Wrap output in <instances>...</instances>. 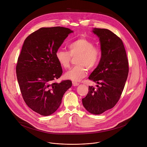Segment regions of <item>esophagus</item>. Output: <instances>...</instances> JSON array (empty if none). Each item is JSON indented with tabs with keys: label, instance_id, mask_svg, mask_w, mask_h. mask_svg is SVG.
Wrapping results in <instances>:
<instances>
[{
	"label": "esophagus",
	"instance_id": "esophagus-1",
	"mask_svg": "<svg viewBox=\"0 0 147 147\" xmlns=\"http://www.w3.org/2000/svg\"><path fill=\"white\" fill-rule=\"evenodd\" d=\"M72 85H73V86H78V85H79V83H76V82H72Z\"/></svg>",
	"mask_w": 147,
	"mask_h": 147
}]
</instances>
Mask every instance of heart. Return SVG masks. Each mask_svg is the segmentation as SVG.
<instances>
[{
    "label": "heart",
    "mask_w": 147,
    "mask_h": 147,
    "mask_svg": "<svg viewBox=\"0 0 147 147\" xmlns=\"http://www.w3.org/2000/svg\"><path fill=\"white\" fill-rule=\"evenodd\" d=\"M68 51L58 50L55 54L56 58L64 69L69 68L71 58H75L77 64L72 67L65 74V76L74 82H79L86 76L87 69L94 68L100 60L101 51L91 41L86 38H80L71 43Z\"/></svg>",
    "instance_id": "b5f03b06"
}]
</instances>
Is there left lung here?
<instances>
[{"label": "left lung", "mask_w": 147, "mask_h": 147, "mask_svg": "<svg viewBox=\"0 0 147 147\" xmlns=\"http://www.w3.org/2000/svg\"><path fill=\"white\" fill-rule=\"evenodd\" d=\"M99 38L101 58L89 79L97 87L89 86L82 99L85 109L93 114H100L113 108L121 98L128 74V62L122 40L106 29L94 28Z\"/></svg>", "instance_id": "8db88e82"}]
</instances>
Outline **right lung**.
Returning a JSON list of instances; mask_svg holds the SVG:
<instances>
[{
  "label": "right lung",
  "mask_w": 147,
  "mask_h": 147,
  "mask_svg": "<svg viewBox=\"0 0 147 147\" xmlns=\"http://www.w3.org/2000/svg\"><path fill=\"white\" fill-rule=\"evenodd\" d=\"M72 32L61 26L41 28L27 37L22 45L16 68L21 95L28 106L41 115L54 113L72 86L69 80L55 82L63 73L55 54Z\"/></svg>",
  "instance_id": "obj_1"
}]
</instances>
